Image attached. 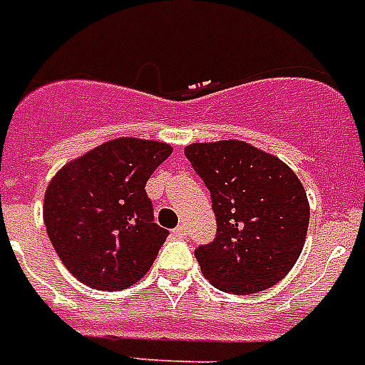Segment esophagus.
Returning <instances> with one entry per match:
<instances>
[{
  "label": "esophagus",
  "mask_w": 365,
  "mask_h": 365,
  "mask_svg": "<svg viewBox=\"0 0 365 365\" xmlns=\"http://www.w3.org/2000/svg\"><path fill=\"white\" fill-rule=\"evenodd\" d=\"M172 235H174L176 239H185L187 231H185V227H183V225H180V227H176L174 231H172Z\"/></svg>",
  "instance_id": "obj_1"
}]
</instances>
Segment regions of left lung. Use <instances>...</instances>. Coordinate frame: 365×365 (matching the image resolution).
Returning <instances> with one entry per match:
<instances>
[{
    "mask_svg": "<svg viewBox=\"0 0 365 365\" xmlns=\"http://www.w3.org/2000/svg\"><path fill=\"white\" fill-rule=\"evenodd\" d=\"M195 172L210 191L217 233L195 250L217 289L246 295L280 282L295 265L309 227L299 178L274 155L239 140L191 143Z\"/></svg>",
    "mask_w": 365,
    "mask_h": 365,
    "instance_id": "obj_1",
    "label": "left lung"
}]
</instances>
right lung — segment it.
<instances>
[{
	"mask_svg": "<svg viewBox=\"0 0 365 365\" xmlns=\"http://www.w3.org/2000/svg\"><path fill=\"white\" fill-rule=\"evenodd\" d=\"M168 143L117 138L71 160L51 180L43 222L66 269L94 289H123L153 265L168 231L153 222L149 176Z\"/></svg>",
	"mask_w": 365,
	"mask_h": 365,
	"instance_id": "add662e5",
	"label": "right lung"
}]
</instances>
